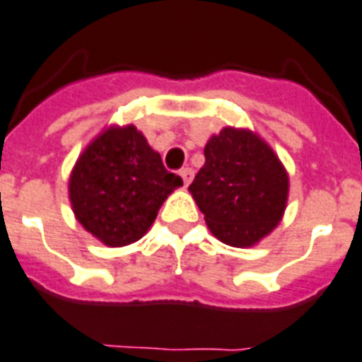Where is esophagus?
<instances>
[{"instance_id": "1", "label": "esophagus", "mask_w": 362, "mask_h": 362, "mask_svg": "<svg viewBox=\"0 0 362 362\" xmlns=\"http://www.w3.org/2000/svg\"><path fill=\"white\" fill-rule=\"evenodd\" d=\"M180 176H182V180H184V184L189 186L191 180H193V169H191V167H184V169L180 171Z\"/></svg>"}]
</instances>
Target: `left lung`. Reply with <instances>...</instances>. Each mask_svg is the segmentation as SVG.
<instances>
[{"label":"left lung","mask_w":362,"mask_h":362,"mask_svg":"<svg viewBox=\"0 0 362 362\" xmlns=\"http://www.w3.org/2000/svg\"><path fill=\"white\" fill-rule=\"evenodd\" d=\"M204 158L189 191L208 228L227 245L251 247L283 217L286 169L266 141L230 126L208 141Z\"/></svg>","instance_id":"1"}]
</instances>
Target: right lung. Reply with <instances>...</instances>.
Listing matches in <instances>:
<instances>
[{"mask_svg": "<svg viewBox=\"0 0 362 362\" xmlns=\"http://www.w3.org/2000/svg\"><path fill=\"white\" fill-rule=\"evenodd\" d=\"M182 178L169 173L135 126H111L76 161L69 182L83 228L110 247L137 242Z\"/></svg>", "mask_w": 362, "mask_h": 362, "instance_id": "add662e5", "label": "right lung"}]
</instances>
